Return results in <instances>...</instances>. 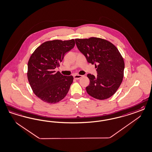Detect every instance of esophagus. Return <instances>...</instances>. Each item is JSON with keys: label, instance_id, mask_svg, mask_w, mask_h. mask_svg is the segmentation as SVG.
<instances>
[{"label": "esophagus", "instance_id": "esophagus-1", "mask_svg": "<svg viewBox=\"0 0 152 152\" xmlns=\"http://www.w3.org/2000/svg\"><path fill=\"white\" fill-rule=\"evenodd\" d=\"M82 77H83V75H74V78L77 80V79L81 78Z\"/></svg>", "mask_w": 152, "mask_h": 152}]
</instances>
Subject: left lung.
<instances>
[{
    "mask_svg": "<svg viewBox=\"0 0 152 152\" xmlns=\"http://www.w3.org/2000/svg\"><path fill=\"white\" fill-rule=\"evenodd\" d=\"M79 51L89 63L95 64L96 77L88 74L87 92L93 98L106 99L113 96L122 83L125 63L117 48L106 39L92 37L76 39Z\"/></svg>",
    "mask_w": 152,
    "mask_h": 152,
    "instance_id": "1",
    "label": "left lung"
}]
</instances>
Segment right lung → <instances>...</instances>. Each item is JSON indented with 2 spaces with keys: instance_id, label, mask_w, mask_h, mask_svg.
Wrapping results in <instances>:
<instances>
[{
  "instance_id": "1",
  "label": "right lung",
  "mask_w": 152,
  "mask_h": 152,
  "mask_svg": "<svg viewBox=\"0 0 152 152\" xmlns=\"http://www.w3.org/2000/svg\"><path fill=\"white\" fill-rule=\"evenodd\" d=\"M75 46V40L46 41L36 49L28 62L27 78L35 95L45 102L56 103L68 92L73 77L63 75L54 69L67 52Z\"/></svg>"
}]
</instances>
